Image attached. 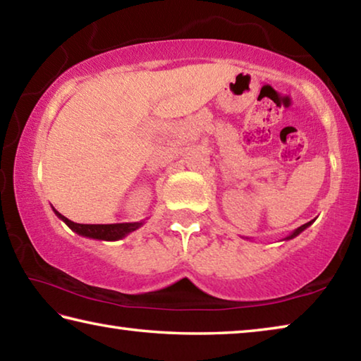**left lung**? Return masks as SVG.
<instances>
[{
  "instance_id": "8db88e82",
  "label": "left lung",
  "mask_w": 361,
  "mask_h": 361,
  "mask_svg": "<svg viewBox=\"0 0 361 361\" xmlns=\"http://www.w3.org/2000/svg\"><path fill=\"white\" fill-rule=\"evenodd\" d=\"M310 224H312V221H309V223H305V224H302V226H299V228H298V229H295V231H293L290 235H286L283 240H291V239H295V237H296V235H299V234H301V232H302L304 229H307Z\"/></svg>"
}]
</instances>
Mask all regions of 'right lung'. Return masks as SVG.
<instances>
[{"mask_svg": "<svg viewBox=\"0 0 361 361\" xmlns=\"http://www.w3.org/2000/svg\"><path fill=\"white\" fill-rule=\"evenodd\" d=\"M54 213L62 219V221L68 226L71 231H75L76 234L82 235V237H89V239H97V240H119L124 239L127 234L137 231L138 228H142L143 221H137V223H116V224H79L71 221L66 216H63L62 213H59L56 209H52Z\"/></svg>", "mask_w": 361, "mask_h": 361, "instance_id": "1", "label": "right lung"}]
</instances>
